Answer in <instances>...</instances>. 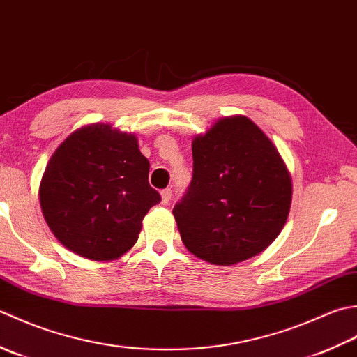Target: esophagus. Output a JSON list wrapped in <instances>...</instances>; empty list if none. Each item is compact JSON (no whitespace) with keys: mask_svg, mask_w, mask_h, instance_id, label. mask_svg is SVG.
Instances as JSON below:
<instances>
[{"mask_svg":"<svg viewBox=\"0 0 357 357\" xmlns=\"http://www.w3.org/2000/svg\"><path fill=\"white\" fill-rule=\"evenodd\" d=\"M171 195H172L171 188L163 189V191H162V203H163V205H168L169 200H171Z\"/></svg>","mask_w":357,"mask_h":357,"instance_id":"obj_1","label":"esophagus"}]
</instances>
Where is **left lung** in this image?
<instances>
[{
	"mask_svg": "<svg viewBox=\"0 0 357 357\" xmlns=\"http://www.w3.org/2000/svg\"><path fill=\"white\" fill-rule=\"evenodd\" d=\"M192 180L176 217L188 251L236 265L270 246L285 225L293 185L279 151L243 117L220 119L192 140Z\"/></svg>",
	"mask_w": 357,
	"mask_h": 357,
	"instance_id": "obj_1",
	"label": "left lung"
}]
</instances>
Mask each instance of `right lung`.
<instances>
[{"label": "right lung", "instance_id": "add662e5", "mask_svg": "<svg viewBox=\"0 0 357 357\" xmlns=\"http://www.w3.org/2000/svg\"><path fill=\"white\" fill-rule=\"evenodd\" d=\"M134 134L111 125L72 132L50 157L40 205L50 231L91 260H115L135 245L143 217L162 200Z\"/></svg>", "mask_w": 357, "mask_h": 357}]
</instances>
